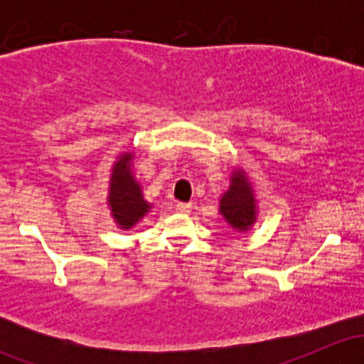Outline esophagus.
<instances>
[{"mask_svg": "<svg viewBox=\"0 0 364 364\" xmlns=\"http://www.w3.org/2000/svg\"><path fill=\"white\" fill-rule=\"evenodd\" d=\"M176 211L181 213V215H188L192 211V204L190 203H178L176 204Z\"/></svg>", "mask_w": 364, "mask_h": 364, "instance_id": "1", "label": "esophagus"}]
</instances>
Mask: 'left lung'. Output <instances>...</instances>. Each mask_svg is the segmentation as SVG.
Listing matches in <instances>:
<instances>
[{
	"label": "left lung",
	"instance_id": "8db88e82",
	"mask_svg": "<svg viewBox=\"0 0 364 364\" xmlns=\"http://www.w3.org/2000/svg\"><path fill=\"white\" fill-rule=\"evenodd\" d=\"M253 185L243 167H234L230 172L229 188L220 196L218 213L227 225L236 232H248L257 222L259 208Z\"/></svg>",
	"mask_w": 364,
	"mask_h": 364
}]
</instances>
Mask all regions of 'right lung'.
I'll list each match as a JSON object with an SVG mask.
<instances>
[{"instance_id": "right-lung-1", "label": "right lung", "mask_w": 364, "mask_h": 364, "mask_svg": "<svg viewBox=\"0 0 364 364\" xmlns=\"http://www.w3.org/2000/svg\"><path fill=\"white\" fill-rule=\"evenodd\" d=\"M134 153L117 155L111 167L107 188V205L111 216L121 230H130L151 211L153 204L144 199L142 185L134 174Z\"/></svg>"}]
</instances>
